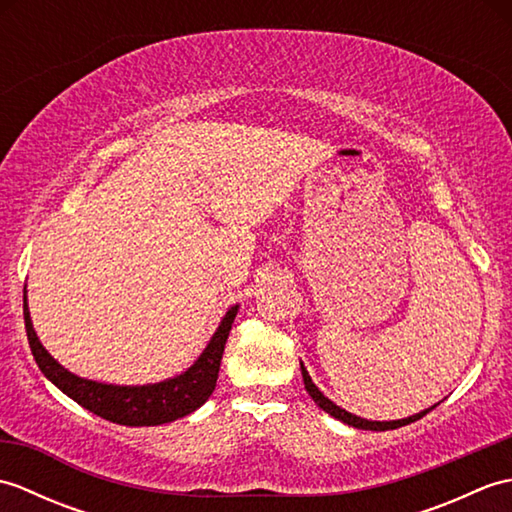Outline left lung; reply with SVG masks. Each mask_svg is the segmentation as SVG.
Masks as SVG:
<instances>
[{"label":"left lung","instance_id":"obj_1","mask_svg":"<svg viewBox=\"0 0 512 512\" xmlns=\"http://www.w3.org/2000/svg\"><path fill=\"white\" fill-rule=\"evenodd\" d=\"M301 376H303V385H306V391H308V394L312 396V400L317 402V405H319L323 411H328L330 416L339 418V420L345 422V424H352V427H356V429H365V431H389V429H398V427H405V424H409V422L420 420L422 416H427V413H429L431 409H436V405H433V407H429V409H424V411L416 413V416H409V418H402V420H391V422L365 420V418L352 416L350 411L336 407L330 398H325V396L321 394V391H319V387L312 383V378L308 376V369L303 367V363H301Z\"/></svg>","mask_w":512,"mask_h":512}]
</instances>
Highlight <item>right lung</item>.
I'll use <instances>...</instances> for the list:
<instances>
[{"instance_id":"right-lung-1","label":"right lung","mask_w":512,"mask_h":512,"mask_svg":"<svg viewBox=\"0 0 512 512\" xmlns=\"http://www.w3.org/2000/svg\"><path fill=\"white\" fill-rule=\"evenodd\" d=\"M237 306L226 312L220 328L213 334V339L206 345V350L200 354L187 372L169 378L165 383L143 385V387H118V385H103L94 380H85L70 374L68 369L61 367L54 358L43 350L35 330H32L28 303L24 295V321L26 334L32 356L39 369L52 380L65 396H70L81 407L96 413L110 422L125 424V427H154V424H165L189 416L191 411L204 405L213 394L217 383V372H220L224 345L235 321Z\"/></svg>"}]
</instances>
